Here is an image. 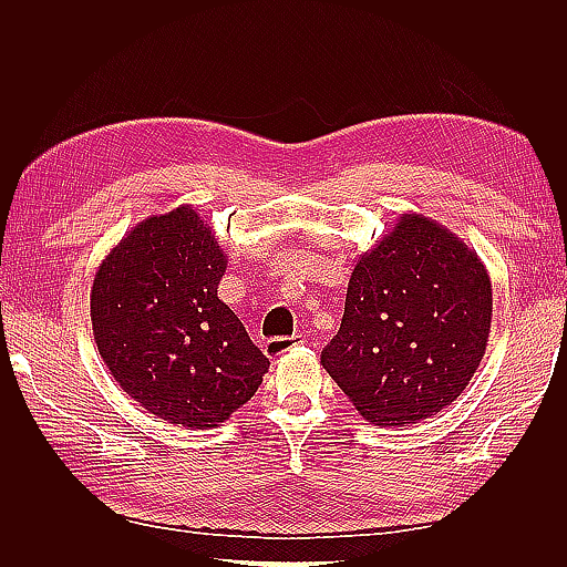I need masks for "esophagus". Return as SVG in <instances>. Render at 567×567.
I'll use <instances>...</instances> for the list:
<instances>
[{"instance_id": "obj_1", "label": "esophagus", "mask_w": 567, "mask_h": 567, "mask_svg": "<svg viewBox=\"0 0 567 567\" xmlns=\"http://www.w3.org/2000/svg\"><path fill=\"white\" fill-rule=\"evenodd\" d=\"M305 342V336H290V338H269L265 342V354L269 357H281L286 354L288 350H293L298 346H302Z\"/></svg>"}]
</instances>
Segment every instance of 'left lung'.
I'll return each mask as SVG.
<instances>
[{"mask_svg": "<svg viewBox=\"0 0 567 567\" xmlns=\"http://www.w3.org/2000/svg\"><path fill=\"white\" fill-rule=\"evenodd\" d=\"M492 281L477 252L406 213L359 257L321 367L369 423H419L466 390L487 350Z\"/></svg>", "mask_w": 567, "mask_h": 567, "instance_id": "left-lung-1", "label": "left lung"}]
</instances>
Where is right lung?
Listing matches in <instances>:
<instances>
[{
    "label": "right lung",
    "instance_id": "1",
    "mask_svg": "<svg viewBox=\"0 0 567 567\" xmlns=\"http://www.w3.org/2000/svg\"><path fill=\"white\" fill-rule=\"evenodd\" d=\"M227 255L192 205L151 215L99 265L90 310L101 359L148 414L186 431L225 423L269 359L217 298Z\"/></svg>",
    "mask_w": 567,
    "mask_h": 567
}]
</instances>
